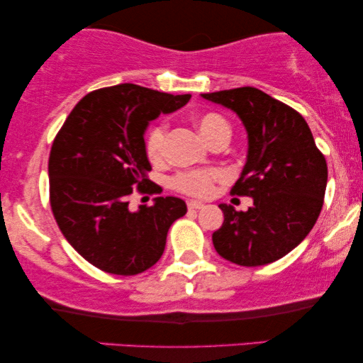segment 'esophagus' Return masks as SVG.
<instances>
[{
  "mask_svg": "<svg viewBox=\"0 0 363 363\" xmlns=\"http://www.w3.org/2000/svg\"><path fill=\"white\" fill-rule=\"evenodd\" d=\"M203 206H205V205H203L201 201H195V200L188 201V208H190V210H201Z\"/></svg>",
  "mask_w": 363,
  "mask_h": 363,
  "instance_id": "34e87169",
  "label": "esophagus"
}]
</instances>
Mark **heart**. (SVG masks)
Returning <instances> with one entry per match:
<instances>
[{"instance_id":"1","label":"heart","mask_w":363,"mask_h":363,"mask_svg":"<svg viewBox=\"0 0 363 363\" xmlns=\"http://www.w3.org/2000/svg\"><path fill=\"white\" fill-rule=\"evenodd\" d=\"M196 127L200 130L201 137L206 142L213 140L218 135H230V125L228 122L218 113H201L196 118ZM167 128L165 123H157L150 128L145 142V152L152 162L160 160L163 155V145H165ZM223 175L220 172H206V170H191L182 172L173 177L172 186L175 190L186 193L193 196H206L213 190L215 182L221 180Z\"/></svg>"}]
</instances>
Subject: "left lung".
I'll use <instances>...</instances> for the list:
<instances>
[{
	"mask_svg": "<svg viewBox=\"0 0 363 363\" xmlns=\"http://www.w3.org/2000/svg\"><path fill=\"white\" fill-rule=\"evenodd\" d=\"M240 117L247 157L233 195L252 198L247 211L221 203L213 233L218 255L240 266H264L291 252L315 225L327 186L325 158L304 117L255 87L201 94Z\"/></svg>",
	"mask_w": 363,
	"mask_h": 363,
	"instance_id": "8db88e82",
	"label": "left lung"
}]
</instances>
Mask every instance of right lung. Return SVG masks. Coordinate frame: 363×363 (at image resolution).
Instances as JSON below:
<instances>
[{
    "mask_svg": "<svg viewBox=\"0 0 363 363\" xmlns=\"http://www.w3.org/2000/svg\"><path fill=\"white\" fill-rule=\"evenodd\" d=\"M137 84L87 94L72 108L49 155V195L59 230L84 259L117 276H135L160 259L172 223L186 213L177 196L128 208L133 188L155 191L145 130L160 113L190 101ZM150 184V189H145Z\"/></svg>",
    "mask_w": 363,
    "mask_h": 363,
    "instance_id": "right-lung-1",
    "label": "right lung"
}]
</instances>
